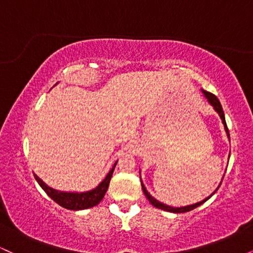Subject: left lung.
<instances>
[{
	"instance_id": "1",
	"label": "left lung",
	"mask_w": 253,
	"mask_h": 253,
	"mask_svg": "<svg viewBox=\"0 0 253 253\" xmlns=\"http://www.w3.org/2000/svg\"><path fill=\"white\" fill-rule=\"evenodd\" d=\"M201 91H202L203 96L206 97V100L208 101V103H210L211 106L213 107V108H214V110H215V112L217 113V114H219V117H220V119H221V121H222V124H223V127H225V132H226V134H227V136L229 138V133H228L227 125H226V120H225V114H223V110H222V107H221V103H220V101L217 100V97L215 96V95L211 94V92L206 91V90H203V89H201ZM222 178H223V177H222ZM140 179H141V177H140ZM220 185H221V182H220L219 187H220ZM219 187L216 188L215 191H216L217 189H219ZM141 189H143L144 194H145V196H146V199L149 200L151 205L155 206L156 208H159V210H163V211H171V213H185V211H189L195 210L196 207H199V206H201L203 202L207 201L208 199H211V197L213 196L214 194H215V191H214V193L211 194V196H208L207 199L202 200L201 202L194 203V205H190V206H184V207H171V206H168V205H165V203L159 202L158 200H156L155 197H153L152 195H150V193H149V191L146 190V188H145V185H144L143 181H141Z\"/></svg>"
}]
</instances>
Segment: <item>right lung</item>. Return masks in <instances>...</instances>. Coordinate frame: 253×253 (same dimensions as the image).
Segmentation results:
<instances>
[{
	"instance_id": "right-lung-1",
	"label": "right lung",
	"mask_w": 253,
	"mask_h": 253,
	"mask_svg": "<svg viewBox=\"0 0 253 253\" xmlns=\"http://www.w3.org/2000/svg\"><path fill=\"white\" fill-rule=\"evenodd\" d=\"M117 163L118 161L115 162L114 165H113L112 169L108 171V173L104 177L103 181L98 183V185H96L94 189L80 191V193H78V191H62L53 189V188L48 187V185L46 184L42 179H40L37 175H34V177H36L37 182L39 183V185L42 188L43 191H45L54 202H57L58 205L62 206L63 208H66V210L70 211L88 210V208L94 207V206L98 205V203L102 201L104 194H106V191L109 187L110 178H112V175L113 172H114Z\"/></svg>"
}]
</instances>
